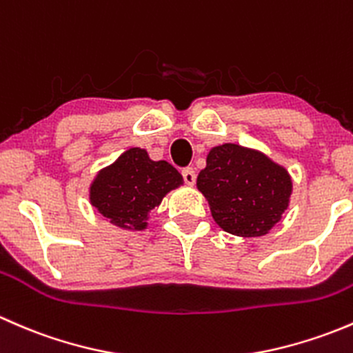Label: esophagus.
<instances>
[{
	"mask_svg": "<svg viewBox=\"0 0 353 353\" xmlns=\"http://www.w3.org/2000/svg\"><path fill=\"white\" fill-rule=\"evenodd\" d=\"M183 179L188 186H193L194 181H196V172H194L193 167H186V169H183Z\"/></svg>",
	"mask_w": 353,
	"mask_h": 353,
	"instance_id": "obj_1",
	"label": "esophagus"
}]
</instances>
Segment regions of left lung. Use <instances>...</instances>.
<instances>
[{"label":"left lung","instance_id":"obj_1","mask_svg":"<svg viewBox=\"0 0 353 353\" xmlns=\"http://www.w3.org/2000/svg\"><path fill=\"white\" fill-rule=\"evenodd\" d=\"M198 190L225 232L265 236L288 208L292 179L282 165L258 150L225 143L210 150Z\"/></svg>","mask_w":353,"mask_h":353}]
</instances>
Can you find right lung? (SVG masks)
Segmentation results:
<instances>
[{
  "mask_svg": "<svg viewBox=\"0 0 353 353\" xmlns=\"http://www.w3.org/2000/svg\"><path fill=\"white\" fill-rule=\"evenodd\" d=\"M181 184L183 176L169 162H154L143 148H130L97 174L90 203L114 225L143 230L150 210Z\"/></svg>",
  "mask_w": 353,
  "mask_h": 353,
  "instance_id": "right-lung-1",
  "label": "right lung"
}]
</instances>
